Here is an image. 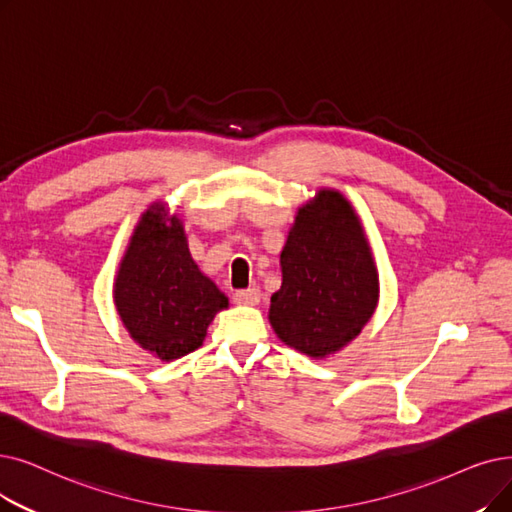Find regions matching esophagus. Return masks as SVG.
Segmentation results:
<instances>
[{"label":"esophagus","mask_w":512,"mask_h":512,"mask_svg":"<svg viewBox=\"0 0 512 512\" xmlns=\"http://www.w3.org/2000/svg\"><path fill=\"white\" fill-rule=\"evenodd\" d=\"M259 299H261V291H259L257 286L247 288V291H236L234 293V301L238 305H257Z\"/></svg>","instance_id":"esophagus-1"}]
</instances>
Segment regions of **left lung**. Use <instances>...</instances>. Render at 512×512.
Returning <instances> with one entry per match:
<instances>
[{
	"instance_id": "8db88e82",
	"label": "left lung",
	"mask_w": 512,
	"mask_h": 512,
	"mask_svg": "<svg viewBox=\"0 0 512 512\" xmlns=\"http://www.w3.org/2000/svg\"><path fill=\"white\" fill-rule=\"evenodd\" d=\"M280 270L268 320L284 345L307 358L345 349L379 305V270L362 219L335 188H320L297 209Z\"/></svg>"
}]
</instances>
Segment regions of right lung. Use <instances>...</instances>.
I'll return each mask as SVG.
<instances>
[{"label": "right lung", "instance_id": "obj_1", "mask_svg": "<svg viewBox=\"0 0 512 512\" xmlns=\"http://www.w3.org/2000/svg\"><path fill=\"white\" fill-rule=\"evenodd\" d=\"M117 314L133 343L161 362L203 345L228 297L198 268L184 221L154 201L140 215L113 284Z\"/></svg>", "mask_w": 512, "mask_h": 512}]
</instances>
